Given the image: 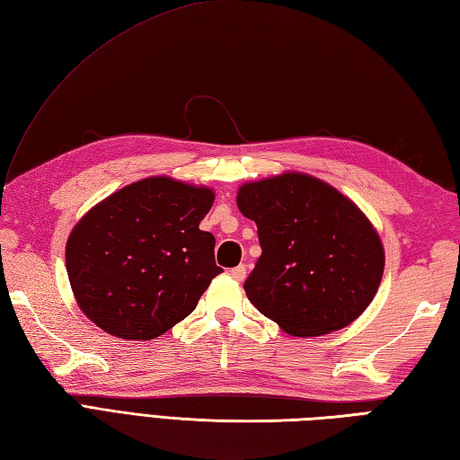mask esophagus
<instances>
[{"mask_svg":"<svg viewBox=\"0 0 460 460\" xmlns=\"http://www.w3.org/2000/svg\"><path fill=\"white\" fill-rule=\"evenodd\" d=\"M229 275L235 279V280H243V279H245V275H247V267L245 265H239L235 269H231Z\"/></svg>","mask_w":460,"mask_h":460,"instance_id":"34e87169","label":"esophagus"}]
</instances>
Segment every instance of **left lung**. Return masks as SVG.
Masks as SVG:
<instances>
[{
    "label": "left lung",
    "instance_id": "1",
    "mask_svg": "<svg viewBox=\"0 0 460 460\" xmlns=\"http://www.w3.org/2000/svg\"><path fill=\"white\" fill-rule=\"evenodd\" d=\"M237 208L257 223L262 249L247 298L287 334H330L371 305L384 277V243L334 185L285 172L243 183Z\"/></svg>",
    "mask_w": 460,
    "mask_h": 460
}]
</instances>
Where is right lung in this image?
Segmentation results:
<instances>
[{"mask_svg":"<svg viewBox=\"0 0 460 460\" xmlns=\"http://www.w3.org/2000/svg\"><path fill=\"white\" fill-rule=\"evenodd\" d=\"M215 191L152 175L111 193L76 221L65 262L83 314L106 334L154 340L198 306L215 265L199 229Z\"/></svg>","mask_w":460,"mask_h":460,"instance_id":"obj_1","label":"right lung"}]
</instances>
